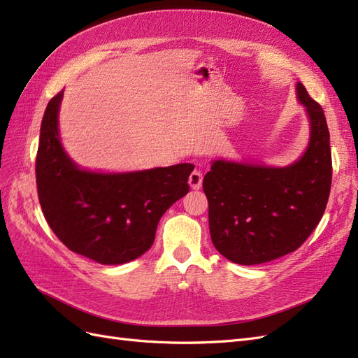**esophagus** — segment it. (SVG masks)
<instances>
[{
	"mask_svg": "<svg viewBox=\"0 0 358 358\" xmlns=\"http://www.w3.org/2000/svg\"><path fill=\"white\" fill-rule=\"evenodd\" d=\"M189 185L194 190L201 189V185H203V172L198 171V169L192 172L190 177H189Z\"/></svg>",
	"mask_w": 358,
	"mask_h": 358,
	"instance_id": "1",
	"label": "esophagus"
}]
</instances>
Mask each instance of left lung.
<instances>
[{
  "label": "left lung",
  "mask_w": 358,
  "mask_h": 358,
  "mask_svg": "<svg viewBox=\"0 0 358 358\" xmlns=\"http://www.w3.org/2000/svg\"><path fill=\"white\" fill-rule=\"evenodd\" d=\"M298 99L310 119V142L286 168L215 160L203 181L215 248L237 264H260L296 251L322 217L333 164L324 110L302 83Z\"/></svg>",
  "instance_id": "obj_1"
}]
</instances>
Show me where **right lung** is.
I'll return each instance as SVG.
<instances>
[{
    "label": "right lung",
    "instance_id": "1",
    "mask_svg": "<svg viewBox=\"0 0 358 358\" xmlns=\"http://www.w3.org/2000/svg\"><path fill=\"white\" fill-rule=\"evenodd\" d=\"M50 99L41 125L36 185L45 219L59 241L101 264L141 257L154 243L166 210L189 192L192 163L125 173L80 169L63 150L59 107Z\"/></svg>",
    "mask_w": 358,
    "mask_h": 358
}]
</instances>
